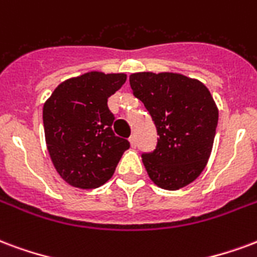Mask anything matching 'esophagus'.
Masks as SVG:
<instances>
[{
    "mask_svg": "<svg viewBox=\"0 0 257 257\" xmlns=\"http://www.w3.org/2000/svg\"><path fill=\"white\" fill-rule=\"evenodd\" d=\"M130 144H131V147H133V148L137 147V138H136V136H131L130 137Z\"/></svg>",
    "mask_w": 257,
    "mask_h": 257,
    "instance_id": "obj_1",
    "label": "esophagus"
}]
</instances>
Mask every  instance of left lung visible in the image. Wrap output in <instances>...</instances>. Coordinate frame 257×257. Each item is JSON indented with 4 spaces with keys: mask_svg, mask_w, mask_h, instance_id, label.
<instances>
[{
    "mask_svg": "<svg viewBox=\"0 0 257 257\" xmlns=\"http://www.w3.org/2000/svg\"><path fill=\"white\" fill-rule=\"evenodd\" d=\"M130 86L159 136L155 151L142 153L148 175L166 190L192 183L207 166L218 127L209 90L200 80L170 72H137L130 75Z\"/></svg>",
    "mask_w": 257,
    "mask_h": 257,
    "instance_id": "left-lung-1",
    "label": "left lung"
}]
</instances>
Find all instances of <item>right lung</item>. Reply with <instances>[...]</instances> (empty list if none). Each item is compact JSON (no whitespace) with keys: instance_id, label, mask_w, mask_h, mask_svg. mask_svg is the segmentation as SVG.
<instances>
[{"instance_id":"add662e5","label":"right lung","mask_w":257,"mask_h":257,"mask_svg":"<svg viewBox=\"0 0 257 257\" xmlns=\"http://www.w3.org/2000/svg\"><path fill=\"white\" fill-rule=\"evenodd\" d=\"M124 74L87 72L59 85L44 105L46 145L56 171L79 189L110 179L130 142L116 137L108 98L126 82Z\"/></svg>"}]
</instances>
